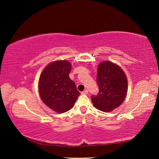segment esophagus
Wrapping results in <instances>:
<instances>
[{
	"label": "esophagus",
	"instance_id": "34e87169",
	"mask_svg": "<svg viewBox=\"0 0 159 159\" xmlns=\"http://www.w3.org/2000/svg\"><path fill=\"white\" fill-rule=\"evenodd\" d=\"M88 93V90H83V92H81V94H83V95H87Z\"/></svg>",
	"mask_w": 159,
	"mask_h": 159
}]
</instances>
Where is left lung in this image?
<instances>
[{
  "instance_id": "obj_1",
  "label": "left lung",
  "mask_w": 159,
  "mask_h": 159,
  "mask_svg": "<svg viewBox=\"0 0 159 159\" xmlns=\"http://www.w3.org/2000/svg\"><path fill=\"white\" fill-rule=\"evenodd\" d=\"M98 95L91 96L93 105L104 112L113 111L124 100L128 81L123 70L116 64L106 61L99 64L97 75Z\"/></svg>"
}]
</instances>
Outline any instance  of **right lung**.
<instances>
[{
    "label": "right lung",
    "mask_w": 159,
    "mask_h": 159,
    "mask_svg": "<svg viewBox=\"0 0 159 159\" xmlns=\"http://www.w3.org/2000/svg\"><path fill=\"white\" fill-rule=\"evenodd\" d=\"M71 69L68 61H55L45 67L39 79V91L43 102L59 113L71 109L80 95L69 76Z\"/></svg>",
    "instance_id": "1"
}]
</instances>
